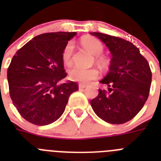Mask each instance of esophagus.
Wrapping results in <instances>:
<instances>
[{"label": "esophagus", "instance_id": "34e87169", "mask_svg": "<svg viewBox=\"0 0 161 161\" xmlns=\"http://www.w3.org/2000/svg\"><path fill=\"white\" fill-rule=\"evenodd\" d=\"M87 86H88L87 84H80V85H79L80 89H84V88L87 87Z\"/></svg>", "mask_w": 161, "mask_h": 161}]
</instances>
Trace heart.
Here are the masks:
<instances>
[{"instance_id":"obj_1","label":"heart","mask_w":161,"mask_h":161,"mask_svg":"<svg viewBox=\"0 0 161 161\" xmlns=\"http://www.w3.org/2000/svg\"><path fill=\"white\" fill-rule=\"evenodd\" d=\"M81 44L85 49L93 55H98L103 52L104 47L99 39L92 36H85L81 39ZM73 51V45L69 42L64 48L62 52V59L65 64H69L72 60V54ZM98 61L102 64H105L106 60L103 57H98ZM97 69L94 68H85L81 67L75 66L68 71L69 77L72 80L80 82H88L89 80L96 79L98 76Z\"/></svg>"}]
</instances>
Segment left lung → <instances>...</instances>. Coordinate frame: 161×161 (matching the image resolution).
I'll return each instance as SVG.
<instances>
[{
    "instance_id": "obj_1",
    "label": "left lung",
    "mask_w": 161,
    "mask_h": 161,
    "mask_svg": "<svg viewBox=\"0 0 161 161\" xmlns=\"http://www.w3.org/2000/svg\"><path fill=\"white\" fill-rule=\"evenodd\" d=\"M109 48V72L101 80L108 91L99 93L90 104L98 117L111 124H123L139 113L148 97L152 72L147 59L132 42L102 33L91 32Z\"/></svg>"
}]
</instances>
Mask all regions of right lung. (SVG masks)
<instances>
[{
  "instance_id": "obj_1",
  "label": "right lung",
  "mask_w": 161,
  "mask_h": 161,
  "mask_svg": "<svg viewBox=\"0 0 161 161\" xmlns=\"http://www.w3.org/2000/svg\"><path fill=\"white\" fill-rule=\"evenodd\" d=\"M76 32L42 34L14 55L7 71L13 104L25 120L38 126L51 124L64 112L68 97L79 89L67 76L62 52Z\"/></svg>"
}]
</instances>
